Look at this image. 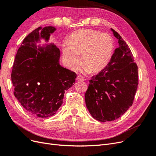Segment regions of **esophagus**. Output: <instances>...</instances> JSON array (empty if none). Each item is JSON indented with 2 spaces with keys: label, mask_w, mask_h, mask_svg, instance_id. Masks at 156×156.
Returning <instances> with one entry per match:
<instances>
[{
  "label": "esophagus",
  "mask_w": 156,
  "mask_h": 156,
  "mask_svg": "<svg viewBox=\"0 0 156 156\" xmlns=\"http://www.w3.org/2000/svg\"><path fill=\"white\" fill-rule=\"evenodd\" d=\"M76 80L77 81H84V79L82 76H81V75H78L76 78Z\"/></svg>",
  "instance_id": "1"
}]
</instances>
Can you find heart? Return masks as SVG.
<instances>
[{
	"label": "heart",
	"instance_id": "b5f03b06",
	"mask_svg": "<svg viewBox=\"0 0 156 156\" xmlns=\"http://www.w3.org/2000/svg\"><path fill=\"white\" fill-rule=\"evenodd\" d=\"M114 47V40L109 34L92 29L79 30L69 36L68 45L63 46V58L68 66L73 69L77 62V55L81 54L83 69L97 72L109 62Z\"/></svg>",
	"mask_w": 156,
	"mask_h": 156
}]
</instances>
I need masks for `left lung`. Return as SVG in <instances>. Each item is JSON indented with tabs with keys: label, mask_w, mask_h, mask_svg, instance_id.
I'll return each instance as SVG.
<instances>
[{
	"label": "left lung",
	"mask_w": 156,
	"mask_h": 156,
	"mask_svg": "<svg viewBox=\"0 0 156 156\" xmlns=\"http://www.w3.org/2000/svg\"><path fill=\"white\" fill-rule=\"evenodd\" d=\"M119 48L107 66L90 80L85 103L94 119L105 122L119 119L132 105L138 87V68L126 41L111 29Z\"/></svg>",
	"instance_id": "obj_1"
}]
</instances>
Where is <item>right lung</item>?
<instances>
[{"mask_svg": "<svg viewBox=\"0 0 156 156\" xmlns=\"http://www.w3.org/2000/svg\"><path fill=\"white\" fill-rule=\"evenodd\" d=\"M54 27H40L23 41L12 71L14 96L30 115L40 118L54 115L62 105L65 91L72 87L77 75L59 63L60 51L48 42Z\"/></svg>", "mask_w": 156, "mask_h": 156, "instance_id": "obj_1", "label": "right lung"}]
</instances>
